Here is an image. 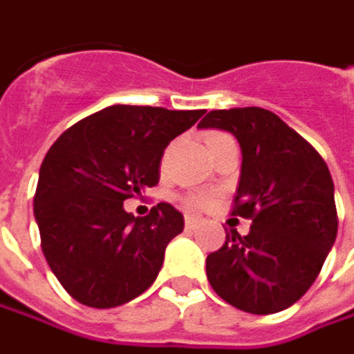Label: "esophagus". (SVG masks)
<instances>
[{
  "mask_svg": "<svg viewBox=\"0 0 354 354\" xmlns=\"http://www.w3.org/2000/svg\"><path fill=\"white\" fill-rule=\"evenodd\" d=\"M198 224H200V218H198V216H192V214H186V216H184V226H186L188 230L196 228Z\"/></svg>",
  "mask_w": 354,
  "mask_h": 354,
  "instance_id": "obj_1",
  "label": "esophagus"
}]
</instances>
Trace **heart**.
<instances>
[{
  "label": "heart",
  "mask_w": 354,
  "mask_h": 354,
  "mask_svg": "<svg viewBox=\"0 0 354 354\" xmlns=\"http://www.w3.org/2000/svg\"><path fill=\"white\" fill-rule=\"evenodd\" d=\"M218 136H224V134H212L210 138H208V140H212V138H218ZM192 202H194V204H198V206H204V204H206L208 200H206L204 196H198V198H194Z\"/></svg>",
  "instance_id": "heart-1"
}]
</instances>
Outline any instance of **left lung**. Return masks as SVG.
<instances>
[{"label":"left lung","mask_w":354,"mask_h":354,"mask_svg":"<svg viewBox=\"0 0 354 354\" xmlns=\"http://www.w3.org/2000/svg\"><path fill=\"white\" fill-rule=\"evenodd\" d=\"M198 128L230 132L242 150L232 228L208 254L206 277L220 299L252 315L288 308L317 281L337 239L335 184L319 152L262 108L212 110Z\"/></svg>","instance_id":"8db88e82"}]
</instances>
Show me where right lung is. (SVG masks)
Listing matches in <instances>:
<instances>
[{"label": "right lung", "instance_id": "1", "mask_svg": "<svg viewBox=\"0 0 354 354\" xmlns=\"http://www.w3.org/2000/svg\"><path fill=\"white\" fill-rule=\"evenodd\" d=\"M202 114L110 106L53 142L39 168L33 216L44 257L75 301L112 308L156 281L184 216L160 202L140 218L124 210V200L156 186L166 146Z\"/></svg>", "mask_w": 354, "mask_h": 354}]
</instances>
